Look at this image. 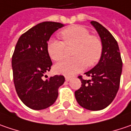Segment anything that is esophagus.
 I'll return each mask as SVG.
<instances>
[{
    "label": "esophagus",
    "mask_w": 131,
    "mask_h": 131,
    "mask_svg": "<svg viewBox=\"0 0 131 131\" xmlns=\"http://www.w3.org/2000/svg\"><path fill=\"white\" fill-rule=\"evenodd\" d=\"M65 78H66V81H69V80L71 79V77H69V76H66V77H65Z\"/></svg>",
    "instance_id": "34e87169"
}]
</instances>
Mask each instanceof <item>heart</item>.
Listing matches in <instances>:
<instances>
[{"mask_svg": "<svg viewBox=\"0 0 131 131\" xmlns=\"http://www.w3.org/2000/svg\"><path fill=\"white\" fill-rule=\"evenodd\" d=\"M63 40L51 38L47 43V52L54 61L62 60L66 55V46H74L73 58L62 60L55 66L57 73L71 76L80 72L85 67L95 66L101 59L103 43L99 37L91 35L90 31L82 26H71L60 33Z\"/></svg>", "mask_w": 131, "mask_h": 131, "instance_id": "b5f03b06", "label": "heart"}]
</instances>
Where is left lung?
Returning a JSON list of instances; mask_svg holds the SVG:
<instances>
[{"instance_id": "left-lung-1", "label": "left lung", "mask_w": 131, "mask_h": 131, "mask_svg": "<svg viewBox=\"0 0 131 131\" xmlns=\"http://www.w3.org/2000/svg\"><path fill=\"white\" fill-rule=\"evenodd\" d=\"M103 43V52L99 63L85 73L91 80H84L81 87L74 92L77 102L90 111L102 110L112 102L119 88L122 60L118 43L114 36L102 25L91 21Z\"/></svg>"}]
</instances>
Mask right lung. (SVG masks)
<instances>
[{
  "label": "right lung",
  "mask_w": 131,
  "mask_h": 131,
  "mask_svg": "<svg viewBox=\"0 0 131 131\" xmlns=\"http://www.w3.org/2000/svg\"><path fill=\"white\" fill-rule=\"evenodd\" d=\"M62 26L57 22L39 23L23 33L15 46L12 58L15 90L20 100L33 110L53 105L58 96V88L65 82L62 75L44 79L52 66L47 43L51 35Z\"/></svg>",
  "instance_id": "right-lung-1"
}]
</instances>
